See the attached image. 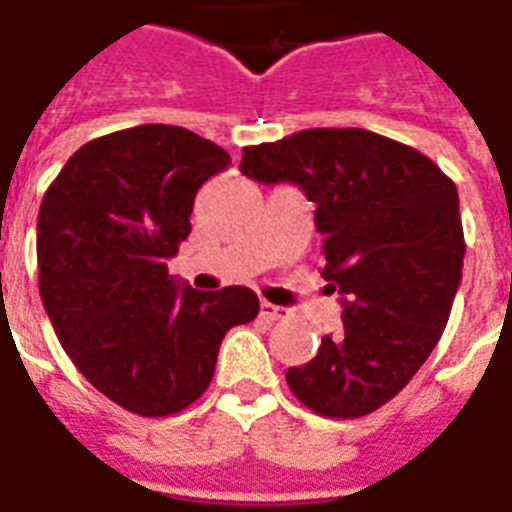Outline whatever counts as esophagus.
<instances>
[{
  "mask_svg": "<svg viewBox=\"0 0 512 512\" xmlns=\"http://www.w3.org/2000/svg\"><path fill=\"white\" fill-rule=\"evenodd\" d=\"M287 316V311L284 308H279V305H273V303H260V319L263 321H281Z\"/></svg>",
  "mask_w": 512,
  "mask_h": 512,
  "instance_id": "obj_1",
  "label": "esophagus"
}]
</instances>
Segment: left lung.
Returning a JSON list of instances; mask_svg holds the SVG:
<instances>
[{"label": "left lung", "instance_id": "obj_1", "mask_svg": "<svg viewBox=\"0 0 512 512\" xmlns=\"http://www.w3.org/2000/svg\"><path fill=\"white\" fill-rule=\"evenodd\" d=\"M241 175L295 183L316 204L321 276L342 295V327L289 366L287 385L321 417L353 420L412 380L444 335L462 281L457 188L428 156L358 130H300L244 148Z\"/></svg>", "mask_w": 512, "mask_h": 512}]
</instances>
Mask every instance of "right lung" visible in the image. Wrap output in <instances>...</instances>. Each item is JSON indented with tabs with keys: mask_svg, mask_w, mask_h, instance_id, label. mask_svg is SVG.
<instances>
[{
	"mask_svg": "<svg viewBox=\"0 0 512 512\" xmlns=\"http://www.w3.org/2000/svg\"><path fill=\"white\" fill-rule=\"evenodd\" d=\"M228 164L196 132L140 124L84 143L39 207V295L55 335L87 382L140 417L193 404L225 332L260 311L252 289L199 292L167 273L196 191Z\"/></svg>",
	"mask_w": 512,
	"mask_h": 512,
	"instance_id": "obj_1",
	"label": "right lung"
}]
</instances>
